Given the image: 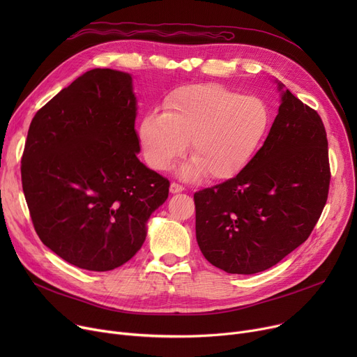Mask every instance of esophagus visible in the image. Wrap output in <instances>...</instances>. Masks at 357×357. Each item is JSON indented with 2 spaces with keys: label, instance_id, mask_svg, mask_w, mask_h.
<instances>
[{
  "label": "esophagus",
  "instance_id": "esophagus-1",
  "mask_svg": "<svg viewBox=\"0 0 357 357\" xmlns=\"http://www.w3.org/2000/svg\"><path fill=\"white\" fill-rule=\"evenodd\" d=\"M169 190H171V192H172V194H179V192H182V191H183V186H182V185H179V183L172 182V183H171V186H169Z\"/></svg>",
  "mask_w": 357,
  "mask_h": 357
}]
</instances>
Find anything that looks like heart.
<instances>
[{
	"label": "heart",
	"instance_id": "b5f03b06",
	"mask_svg": "<svg viewBox=\"0 0 357 357\" xmlns=\"http://www.w3.org/2000/svg\"><path fill=\"white\" fill-rule=\"evenodd\" d=\"M271 127L268 104L218 84L175 89L162 114H147L139 124L143 156L155 171H167L190 142L192 162L181 176L194 179L205 172L224 181L238 175L253 159Z\"/></svg>",
	"mask_w": 357,
	"mask_h": 357
}]
</instances>
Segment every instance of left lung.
<instances>
[{
	"mask_svg": "<svg viewBox=\"0 0 357 357\" xmlns=\"http://www.w3.org/2000/svg\"><path fill=\"white\" fill-rule=\"evenodd\" d=\"M276 82L280 105L264 146L238 175L194 194L198 246L227 273L276 265L308 238L327 201L321 117Z\"/></svg>",
	"mask_w": 357,
	"mask_h": 357,
	"instance_id": "obj_1",
	"label": "left lung"
}]
</instances>
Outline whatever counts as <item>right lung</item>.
Segmentation results:
<instances>
[{
    "label": "right lung",
    "mask_w": 357,
    "mask_h": 357,
    "mask_svg": "<svg viewBox=\"0 0 357 357\" xmlns=\"http://www.w3.org/2000/svg\"><path fill=\"white\" fill-rule=\"evenodd\" d=\"M130 73L92 69L31 120L22 182L34 230L68 264L112 271L133 257L169 181L143 165Z\"/></svg>",
    "instance_id": "add662e5"
}]
</instances>
